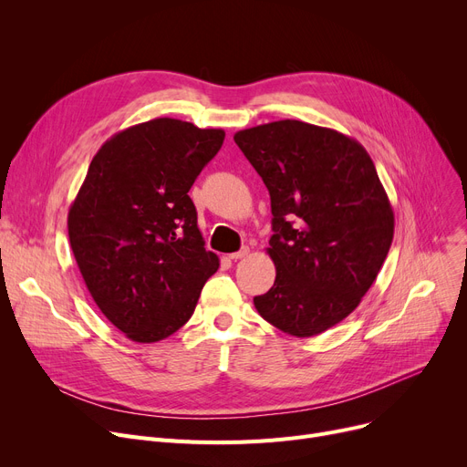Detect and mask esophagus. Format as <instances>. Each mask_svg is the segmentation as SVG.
Segmentation results:
<instances>
[{
	"label": "esophagus",
	"instance_id": "esophagus-1",
	"mask_svg": "<svg viewBox=\"0 0 467 467\" xmlns=\"http://www.w3.org/2000/svg\"><path fill=\"white\" fill-rule=\"evenodd\" d=\"M250 254V250L248 248H242L240 252H234V254H229V259H233V261H238V259H242V257H246Z\"/></svg>",
	"mask_w": 467,
	"mask_h": 467
}]
</instances>
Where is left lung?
<instances>
[{
    "label": "left lung",
    "instance_id": "left-lung-1",
    "mask_svg": "<svg viewBox=\"0 0 467 467\" xmlns=\"http://www.w3.org/2000/svg\"><path fill=\"white\" fill-rule=\"evenodd\" d=\"M234 141L273 210L276 280L254 305L287 335H320L361 303L389 252L394 210L377 168L354 138L303 120L240 130Z\"/></svg>",
    "mask_w": 467,
    "mask_h": 467
}]
</instances>
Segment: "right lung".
Wrapping results in <instances>:
<instances>
[{"instance_id":"right-lung-1","label":"right lung","mask_w":467,"mask_h":467,"mask_svg":"<svg viewBox=\"0 0 467 467\" xmlns=\"http://www.w3.org/2000/svg\"><path fill=\"white\" fill-rule=\"evenodd\" d=\"M225 140L221 129L161 117L111 136L69 206L67 234L98 308L134 342L189 322L219 268L187 194Z\"/></svg>"}]
</instances>
